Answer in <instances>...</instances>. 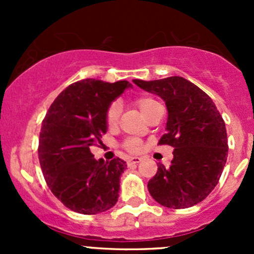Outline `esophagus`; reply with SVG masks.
I'll use <instances>...</instances> for the list:
<instances>
[{
	"label": "esophagus",
	"instance_id": "obj_1",
	"mask_svg": "<svg viewBox=\"0 0 254 254\" xmlns=\"http://www.w3.org/2000/svg\"><path fill=\"white\" fill-rule=\"evenodd\" d=\"M140 161H141V158L140 157H130L127 158V166H132V165H137Z\"/></svg>",
	"mask_w": 254,
	"mask_h": 254
}]
</instances>
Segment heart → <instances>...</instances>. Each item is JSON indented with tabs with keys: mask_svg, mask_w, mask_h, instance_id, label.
I'll use <instances>...</instances> for the list:
<instances>
[{
	"mask_svg": "<svg viewBox=\"0 0 254 254\" xmlns=\"http://www.w3.org/2000/svg\"><path fill=\"white\" fill-rule=\"evenodd\" d=\"M134 104L139 108V111L141 112V114L145 118H147V115L155 108H157L160 106L156 99H153L150 96H137L134 98ZM119 106L118 103H112L108 108L106 109L104 113V123H106V127L108 129H115L119 122ZM123 147L130 153H137L141 151L142 148V141L136 137H127L123 142Z\"/></svg>",
	"mask_w": 254,
	"mask_h": 254,
	"instance_id": "b5f03b06",
	"label": "heart"
}]
</instances>
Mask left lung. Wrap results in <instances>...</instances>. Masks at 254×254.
<instances>
[{"instance_id":"obj_1","label":"left lung","mask_w":254,"mask_h":254,"mask_svg":"<svg viewBox=\"0 0 254 254\" xmlns=\"http://www.w3.org/2000/svg\"><path fill=\"white\" fill-rule=\"evenodd\" d=\"M132 82L166 102L167 132L158 145L175 148L170 167L160 163L157 173L148 181L151 196L172 209L196 205L219 183L227 160L229 145L221 114L203 89L179 76Z\"/></svg>"}]
</instances>
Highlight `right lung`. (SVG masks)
Masks as SVG:
<instances>
[{
	"label": "right lung",
	"instance_id": "right-lung-1",
	"mask_svg": "<svg viewBox=\"0 0 254 254\" xmlns=\"http://www.w3.org/2000/svg\"><path fill=\"white\" fill-rule=\"evenodd\" d=\"M127 87V81L75 82L56 97L43 120L40 167L54 195L72 211L94 215L118 201L127 163L119 157L97 161L89 148L102 142L106 109Z\"/></svg>",
	"mask_w": 254,
	"mask_h": 254
}]
</instances>
